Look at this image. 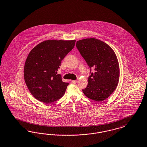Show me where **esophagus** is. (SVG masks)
<instances>
[{"label":"esophagus","instance_id":"esophagus-1","mask_svg":"<svg viewBox=\"0 0 147 147\" xmlns=\"http://www.w3.org/2000/svg\"><path fill=\"white\" fill-rule=\"evenodd\" d=\"M71 82L73 83V84H76V83L78 82V81H77V80H72Z\"/></svg>","mask_w":147,"mask_h":147}]
</instances>
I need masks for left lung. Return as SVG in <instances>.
<instances>
[{"label":"left lung","instance_id":"obj_1","mask_svg":"<svg viewBox=\"0 0 147 147\" xmlns=\"http://www.w3.org/2000/svg\"><path fill=\"white\" fill-rule=\"evenodd\" d=\"M76 47L89 67L94 69L88 78L87 87L82 90L91 100L101 102L107 99L117 88L120 69L117 57L111 47L96 38L76 41Z\"/></svg>","mask_w":147,"mask_h":147}]
</instances>
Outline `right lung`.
<instances>
[{
    "label": "right lung",
    "mask_w": 147,
    "mask_h": 147,
    "mask_svg": "<svg viewBox=\"0 0 147 147\" xmlns=\"http://www.w3.org/2000/svg\"><path fill=\"white\" fill-rule=\"evenodd\" d=\"M76 40H47L35 46L28 54L24 78L30 92L36 100L50 103L65 94L68 82L57 74L61 61L75 45Z\"/></svg>",
    "instance_id": "right-lung-1"
}]
</instances>
